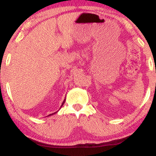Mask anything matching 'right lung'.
I'll use <instances>...</instances> for the list:
<instances>
[{"label":"right lung","instance_id":"add662e5","mask_svg":"<svg viewBox=\"0 0 156 156\" xmlns=\"http://www.w3.org/2000/svg\"><path fill=\"white\" fill-rule=\"evenodd\" d=\"M64 102H65V99H64V101H63V103H62V105H64ZM62 106H61V107H62ZM55 113H56V112H55ZM55 113H53V114H55ZM50 114V115H48V116H51V115H52V114Z\"/></svg>","mask_w":156,"mask_h":156}]
</instances>
